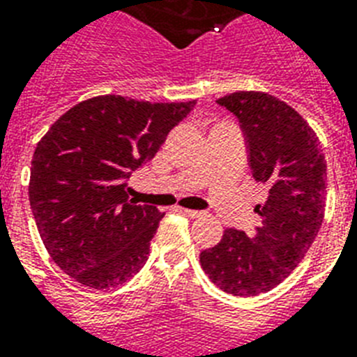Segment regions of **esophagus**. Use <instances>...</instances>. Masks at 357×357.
I'll return each instance as SVG.
<instances>
[{"label": "esophagus", "instance_id": "1", "mask_svg": "<svg viewBox=\"0 0 357 357\" xmlns=\"http://www.w3.org/2000/svg\"><path fill=\"white\" fill-rule=\"evenodd\" d=\"M185 215H189L190 218H200L204 217V211H196V209H183Z\"/></svg>", "mask_w": 357, "mask_h": 357}]
</instances>
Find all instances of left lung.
<instances>
[{
  "instance_id": "8db88e82",
  "label": "left lung",
  "mask_w": 357,
  "mask_h": 357,
  "mask_svg": "<svg viewBox=\"0 0 357 357\" xmlns=\"http://www.w3.org/2000/svg\"><path fill=\"white\" fill-rule=\"evenodd\" d=\"M241 122L257 181L268 198L252 237L226 229L220 243L200 254L202 268L217 287L234 296L266 293L305 257L326 209V159L307 120L280 98L237 91L217 100Z\"/></svg>"
}]
</instances>
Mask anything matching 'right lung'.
I'll use <instances>...</instances> for the list:
<instances>
[{
    "mask_svg": "<svg viewBox=\"0 0 357 357\" xmlns=\"http://www.w3.org/2000/svg\"><path fill=\"white\" fill-rule=\"evenodd\" d=\"M195 103L96 96L68 109L38 140L31 209L47 254L75 282L119 287L142 268L165 213L131 200L126 179Z\"/></svg>",
    "mask_w": 357,
    "mask_h": 357,
    "instance_id": "right-lung-1",
    "label": "right lung"
}]
</instances>
